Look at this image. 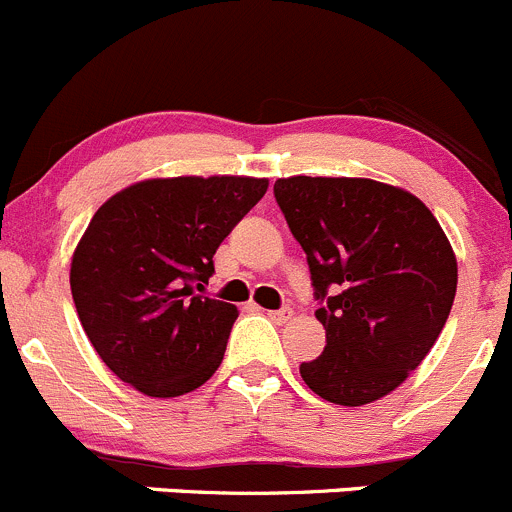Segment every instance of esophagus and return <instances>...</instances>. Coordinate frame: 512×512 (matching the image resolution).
I'll return each instance as SVG.
<instances>
[{"instance_id": "esophagus-1", "label": "esophagus", "mask_w": 512, "mask_h": 512, "mask_svg": "<svg viewBox=\"0 0 512 512\" xmlns=\"http://www.w3.org/2000/svg\"><path fill=\"white\" fill-rule=\"evenodd\" d=\"M290 315H293V310H290V308L267 310V318H270V321H275V323H285L290 318Z\"/></svg>"}]
</instances>
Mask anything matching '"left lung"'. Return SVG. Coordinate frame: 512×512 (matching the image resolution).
<instances>
[{
    "label": "left lung",
    "instance_id": "left-lung-1",
    "mask_svg": "<svg viewBox=\"0 0 512 512\" xmlns=\"http://www.w3.org/2000/svg\"><path fill=\"white\" fill-rule=\"evenodd\" d=\"M275 202L310 267L326 348L300 364L321 399L361 407L424 361L450 318L457 260L414 194L371 179L290 176Z\"/></svg>",
    "mask_w": 512,
    "mask_h": 512
}]
</instances>
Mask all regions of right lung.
<instances>
[{"label":"right lung","instance_id":"add662e5","mask_svg":"<svg viewBox=\"0 0 512 512\" xmlns=\"http://www.w3.org/2000/svg\"><path fill=\"white\" fill-rule=\"evenodd\" d=\"M267 191L250 176H176L118 191L73 255L75 310L103 364L148 396L219 369L237 308L204 295L214 252Z\"/></svg>","mask_w":512,"mask_h":512}]
</instances>
